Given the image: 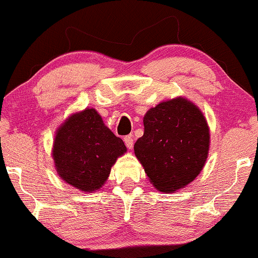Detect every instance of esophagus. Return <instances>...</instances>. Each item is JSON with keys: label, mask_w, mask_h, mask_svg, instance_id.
Returning <instances> with one entry per match:
<instances>
[{"label": "esophagus", "mask_w": 258, "mask_h": 258, "mask_svg": "<svg viewBox=\"0 0 258 258\" xmlns=\"http://www.w3.org/2000/svg\"><path fill=\"white\" fill-rule=\"evenodd\" d=\"M123 142H125L126 147L128 148V149H132V148H133V138H132V136H125V137H123Z\"/></svg>", "instance_id": "obj_1"}]
</instances>
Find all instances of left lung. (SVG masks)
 Here are the masks:
<instances>
[{"label":"left lung","instance_id":"obj_1","mask_svg":"<svg viewBox=\"0 0 258 258\" xmlns=\"http://www.w3.org/2000/svg\"><path fill=\"white\" fill-rule=\"evenodd\" d=\"M144 135L135 154L160 191L189 184L203 170L210 135L203 112L186 99L176 98L152 108L143 119Z\"/></svg>","mask_w":258,"mask_h":258}]
</instances>
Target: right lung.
<instances>
[{
	"label": "right lung",
	"mask_w": 258,
	"mask_h": 258,
	"mask_svg": "<svg viewBox=\"0 0 258 258\" xmlns=\"http://www.w3.org/2000/svg\"><path fill=\"white\" fill-rule=\"evenodd\" d=\"M126 152L122 139L103 123L94 109L73 115L54 139L53 159L59 176L84 191L99 189L116 159Z\"/></svg>",
	"instance_id": "right-lung-1"
}]
</instances>
